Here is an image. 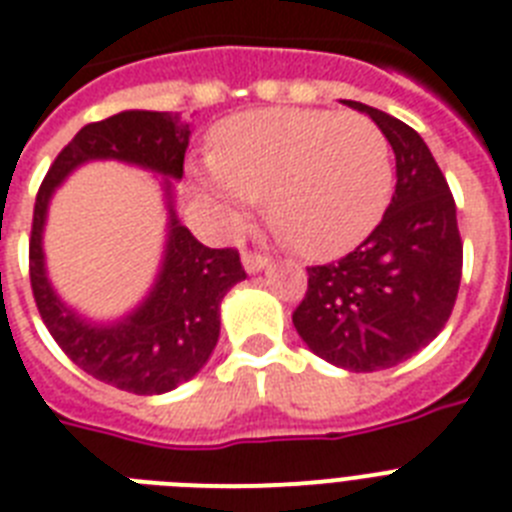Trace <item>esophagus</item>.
Listing matches in <instances>:
<instances>
[{"label": "esophagus", "instance_id": "obj_1", "mask_svg": "<svg viewBox=\"0 0 512 512\" xmlns=\"http://www.w3.org/2000/svg\"><path fill=\"white\" fill-rule=\"evenodd\" d=\"M242 263H244V270H247V273H260L263 268H268L270 260L265 255H257V252H244Z\"/></svg>", "mask_w": 512, "mask_h": 512}]
</instances>
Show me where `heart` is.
<instances>
[{
  "instance_id": "obj_1",
  "label": "heart",
  "mask_w": 512,
  "mask_h": 512,
  "mask_svg": "<svg viewBox=\"0 0 512 512\" xmlns=\"http://www.w3.org/2000/svg\"><path fill=\"white\" fill-rule=\"evenodd\" d=\"M228 231L265 199L270 226L307 257L360 244L392 194V149L365 115L257 110L220 123L210 168L197 173Z\"/></svg>"
}]
</instances>
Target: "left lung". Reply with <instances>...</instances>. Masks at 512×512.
Segmentation results:
<instances>
[{"label":"left lung","instance_id":"1","mask_svg":"<svg viewBox=\"0 0 512 512\" xmlns=\"http://www.w3.org/2000/svg\"><path fill=\"white\" fill-rule=\"evenodd\" d=\"M397 160L384 218L360 247L307 268L292 321L302 342L331 365L384 371L434 342L450 321L463 273V242L447 178L418 131L363 102Z\"/></svg>","mask_w":512,"mask_h":512}]
</instances>
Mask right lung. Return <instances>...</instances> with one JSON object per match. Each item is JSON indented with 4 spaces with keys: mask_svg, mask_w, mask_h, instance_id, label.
<instances>
[{
    "mask_svg": "<svg viewBox=\"0 0 512 512\" xmlns=\"http://www.w3.org/2000/svg\"><path fill=\"white\" fill-rule=\"evenodd\" d=\"M189 123L170 112L126 110L83 126L41 181L33 205L28 268L41 321L62 352L89 376L134 394H165L202 371L220 336V302L247 278L236 249L197 242L173 210L168 178L184 176ZM120 159L165 175L169 242L148 299L115 324H91L70 311L51 289L40 236L53 189L83 161Z\"/></svg>",
    "mask_w": 512,
    "mask_h": 512,
    "instance_id": "obj_1",
    "label": "right lung"
}]
</instances>
